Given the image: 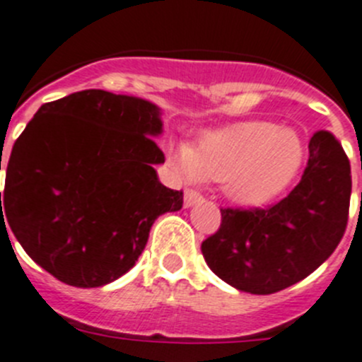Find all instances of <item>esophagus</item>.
Returning a JSON list of instances; mask_svg holds the SVG:
<instances>
[{
    "label": "esophagus",
    "mask_w": 362,
    "mask_h": 362,
    "mask_svg": "<svg viewBox=\"0 0 362 362\" xmlns=\"http://www.w3.org/2000/svg\"><path fill=\"white\" fill-rule=\"evenodd\" d=\"M203 202V196L199 192H196V190H187L185 192V206L187 209H190V206L197 205V203Z\"/></svg>",
    "instance_id": "34e87169"
}]
</instances>
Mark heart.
Masks as SVG:
<instances>
[{
  "label": "heart",
  "instance_id": "1",
  "mask_svg": "<svg viewBox=\"0 0 362 362\" xmlns=\"http://www.w3.org/2000/svg\"><path fill=\"white\" fill-rule=\"evenodd\" d=\"M305 156L308 148L296 129L269 120H245L206 132L196 148L185 143L170 146L181 177L223 183L225 196L242 206L273 202L300 174Z\"/></svg>",
  "mask_w": 362,
  "mask_h": 362
}]
</instances>
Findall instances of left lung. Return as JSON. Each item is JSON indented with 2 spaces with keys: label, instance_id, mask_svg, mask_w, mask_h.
<instances>
[{
  "label": "left lung",
  "instance_id": "obj_1",
  "mask_svg": "<svg viewBox=\"0 0 362 362\" xmlns=\"http://www.w3.org/2000/svg\"><path fill=\"white\" fill-rule=\"evenodd\" d=\"M350 160L329 132L310 141L300 183L269 209H221L218 233L202 243L212 273L251 295H271L328 260L348 223Z\"/></svg>",
  "mask_w": 362,
  "mask_h": 362
}]
</instances>
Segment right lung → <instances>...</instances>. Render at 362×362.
I'll list each match as a JSON object with an SVG mask.
<instances>
[{"label":"right lung","mask_w":362,"mask_h":362,"mask_svg":"<svg viewBox=\"0 0 362 362\" xmlns=\"http://www.w3.org/2000/svg\"><path fill=\"white\" fill-rule=\"evenodd\" d=\"M160 134V110L144 98L86 89L43 104L12 146L0 221L60 282H113L153 221L183 206V192L157 177Z\"/></svg>","instance_id":"obj_1"}]
</instances>
